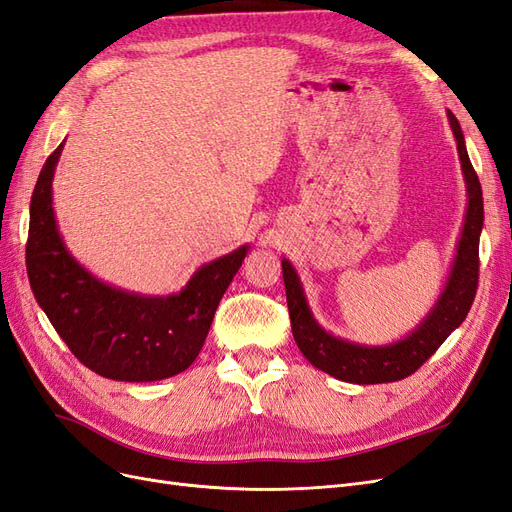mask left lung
<instances>
[{
  "mask_svg": "<svg viewBox=\"0 0 512 512\" xmlns=\"http://www.w3.org/2000/svg\"><path fill=\"white\" fill-rule=\"evenodd\" d=\"M449 123L457 142L461 172H464L468 191L466 221L457 242V255L453 259L447 285H444L436 306L404 340L385 346H366L327 334L312 317L298 272L293 270L287 259H283V278L295 344L312 366L338 378V381L355 385L402 381V378L417 372L438 351V346L466 319L474 302L478 287V240H481L483 229V191L453 112H449Z\"/></svg>",
  "mask_w": 512,
  "mask_h": 512,
  "instance_id": "1",
  "label": "left lung"
}]
</instances>
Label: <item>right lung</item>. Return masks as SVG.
<instances>
[{
	"label": "right lung",
	"mask_w": 512,
	"mask_h": 512,
	"mask_svg": "<svg viewBox=\"0 0 512 512\" xmlns=\"http://www.w3.org/2000/svg\"><path fill=\"white\" fill-rule=\"evenodd\" d=\"M61 142L31 195L27 274L40 308L68 349L95 374L148 383L185 372L200 355L214 312L249 253V244L197 270L168 298H146L97 280L65 249L53 212Z\"/></svg>",
	"instance_id": "add662e5"
}]
</instances>
